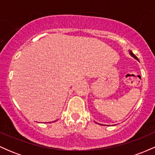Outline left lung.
<instances>
[{
    "label": "left lung",
    "instance_id": "left-lung-1",
    "mask_svg": "<svg viewBox=\"0 0 155 155\" xmlns=\"http://www.w3.org/2000/svg\"><path fill=\"white\" fill-rule=\"evenodd\" d=\"M129 53H130V54L131 55V56H132L133 57V58H135V59H136V60H138V61H139V60H138V58H137V57L136 56V55H135L134 54H133V53L132 52V51H131V50H129ZM97 124H98V123H97Z\"/></svg>",
    "mask_w": 155,
    "mask_h": 155
}]
</instances>
